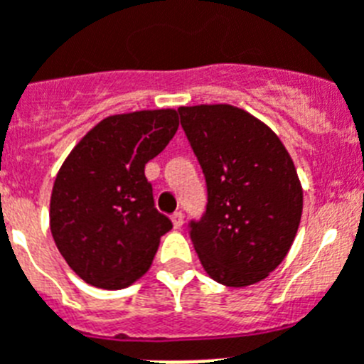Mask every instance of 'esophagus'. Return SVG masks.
I'll return each instance as SVG.
<instances>
[{
	"mask_svg": "<svg viewBox=\"0 0 364 364\" xmlns=\"http://www.w3.org/2000/svg\"><path fill=\"white\" fill-rule=\"evenodd\" d=\"M171 221L175 225V229H180L184 225V215H182V212H175V214L171 215Z\"/></svg>",
	"mask_w": 364,
	"mask_h": 364,
	"instance_id": "esophagus-1",
	"label": "esophagus"
}]
</instances>
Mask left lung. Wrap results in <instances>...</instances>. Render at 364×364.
<instances>
[{"instance_id": "1", "label": "left lung", "mask_w": 364, "mask_h": 364, "mask_svg": "<svg viewBox=\"0 0 364 364\" xmlns=\"http://www.w3.org/2000/svg\"><path fill=\"white\" fill-rule=\"evenodd\" d=\"M180 122L203 167L208 204L191 221L204 272L225 287L262 281L292 247L303 189L277 134L229 104L178 107Z\"/></svg>"}]
</instances>
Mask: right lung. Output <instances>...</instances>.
Here are the masks:
<instances>
[{"mask_svg": "<svg viewBox=\"0 0 364 364\" xmlns=\"http://www.w3.org/2000/svg\"><path fill=\"white\" fill-rule=\"evenodd\" d=\"M176 130V109L111 115L63 161L50 199V230L87 284L121 290L149 272L173 223L156 210L145 165Z\"/></svg>", "mask_w": 364, "mask_h": 364, "instance_id": "right-lung-1", "label": "right lung"}]
</instances>
